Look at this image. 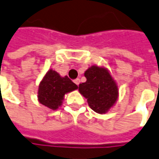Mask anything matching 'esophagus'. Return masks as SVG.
I'll return each instance as SVG.
<instances>
[{"label":"esophagus","mask_w":159,"mask_h":159,"mask_svg":"<svg viewBox=\"0 0 159 159\" xmlns=\"http://www.w3.org/2000/svg\"><path fill=\"white\" fill-rule=\"evenodd\" d=\"M74 83H75L77 86H79V85H80V79H76V80H74Z\"/></svg>","instance_id":"34e87169"}]
</instances>
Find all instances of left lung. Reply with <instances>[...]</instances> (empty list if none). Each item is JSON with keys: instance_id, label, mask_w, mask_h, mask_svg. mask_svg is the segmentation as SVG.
Segmentation results:
<instances>
[{"instance_id": "obj_1", "label": "left lung", "mask_w": 159, "mask_h": 159, "mask_svg": "<svg viewBox=\"0 0 159 159\" xmlns=\"http://www.w3.org/2000/svg\"><path fill=\"white\" fill-rule=\"evenodd\" d=\"M87 81L80 84L79 91L87 100L89 107L98 114H105L117 102L119 90L107 68L90 66L84 73Z\"/></svg>"}]
</instances>
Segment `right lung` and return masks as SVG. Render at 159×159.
<instances>
[{
    "label": "right lung",
    "mask_w": 159,
    "mask_h": 159,
    "mask_svg": "<svg viewBox=\"0 0 159 159\" xmlns=\"http://www.w3.org/2000/svg\"><path fill=\"white\" fill-rule=\"evenodd\" d=\"M77 88V85L67 76L61 77L56 71L50 69L39 84L38 102L52 110H56L62 105L65 94Z\"/></svg>",
    "instance_id": "add662e5"
}]
</instances>
